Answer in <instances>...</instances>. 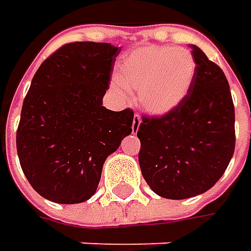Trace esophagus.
I'll use <instances>...</instances> for the list:
<instances>
[{
	"instance_id": "obj_1",
	"label": "esophagus",
	"mask_w": 251,
	"mask_h": 251,
	"mask_svg": "<svg viewBox=\"0 0 251 251\" xmlns=\"http://www.w3.org/2000/svg\"><path fill=\"white\" fill-rule=\"evenodd\" d=\"M140 126H141V117L138 116V114H135L134 116V120H132V134H135L137 131H138V128H140Z\"/></svg>"
}]
</instances>
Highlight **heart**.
I'll use <instances>...</instances> for the list:
<instances>
[{"label":"heart","mask_w":251,"mask_h":251,"mask_svg":"<svg viewBox=\"0 0 251 251\" xmlns=\"http://www.w3.org/2000/svg\"><path fill=\"white\" fill-rule=\"evenodd\" d=\"M197 63L187 49L140 47L121 60L114 91L138 92V103L151 116H166L186 99L196 78Z\"/></svg>","instance_id":"b5f03b06"}]
</instances>
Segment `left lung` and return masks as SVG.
Here are the masks:
<instances>
[{
	"label": "left lung",
	"instance_id": "1",
	"mask_svg": "<svg viewBox=\"0 0 251 251\" xmlns=\"http://www.w3.org/2000/svg\"><path fill=\"white\" fill-rule=\"evenodd\" d=\"M197 71L186 99L162 117H144L137 137L141 173L155 194L186 200L208 191L235 151V107L226 76L190 44Z\"/></svg>",
	"mask_w": 251,
	"mask_h": 251
}]
</instances>
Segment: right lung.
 Returning a JSON list of instances; mask_svg holds the SVG:
<instances>
[{
	"label": "right lung",
	"mask_w": 251,
	"mask_h": 251,
	"mask_svg": "<svg viewBox=\"0 0 251 251\" xmlns=\"http://www.w3.org/2000/svg\"><path fill=\"white\" fill-rule=\"evenodd\" d=\"M120 51L110 43L65 44L34 74L16 150L27 181L49 201H88L96 193L104 160L132 131V110L103 106Z\"/></svg>",
	"instance_id": "obj_1"
}]
</instances>
